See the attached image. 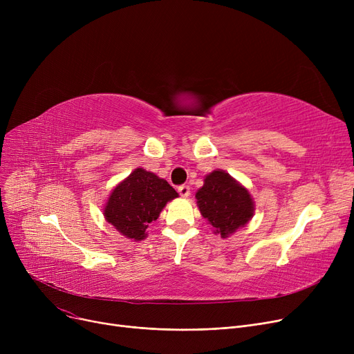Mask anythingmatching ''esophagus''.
Instances as JSON below:
<instances>
[{
	"label": "esophagus",
	"instance_id": "34e87169",
	"mask_svg": "<svg viewBox=\"0 0 354 354\" xmlns=\"http://www.w3.org/2000/svg\"><path fill=\"white\" fill-rule=\"evenodd\" d=\"M178 192H179V195L183 196V198H188V196L191 195V189H189L188 185H180V187L178 188Z\"/></svg>",
	"mask_w": 354,
	"mask_h": 354
}]
</instances>
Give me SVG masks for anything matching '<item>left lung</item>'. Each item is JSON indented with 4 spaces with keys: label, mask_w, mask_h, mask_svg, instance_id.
Listing matches in <instances>:
<instances>
[{
    "label": "left lung",
    "mask_w": 354,
    "mask_h": 354,
    "mask_svg": "<svg viewBox=\"0 0 354 354\" xmlns=\"http://www.w3.org/2000/svg\"><path fill=\"white\" fill-rule=\"evenodd\" d=\"M196 203L202 216L222 238L244 227L254 214L248 191L222 171H214L205 178L196 192Z\"/></svg>",
    "instance_id": "obj_1"
}]
</instances>
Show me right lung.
Returning a JSON list of instances; mask_svg holds the SVG:
<instances>
[{
  "label": "right lung",
  "instance_id": "add662e5",
  "mask_svg": "<svg viewBox=\"0 0 354 354\" xmlns=\"http://www.w3.org/2000/svg\"><path fill=\"white\" fill-rule=\"evenodd\" d=\"M176 196L178 192L165 179L138 167L111 192L104 216L124 236L142 241L166 202Z\"/></svg>",
  "mask_w": 354,
  "mask_h": 354
}]
</instances>
